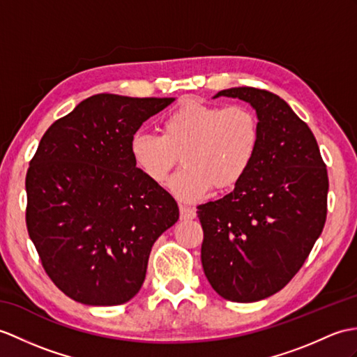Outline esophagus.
Wrapping results in <instances>:
<instances>
[{"instance_id": "esophagus-1", "label": "esophagus", "mask_w": 357, "mask_h": 357, "mask_svg": "<svg viewBox=\"0 0 357 357\" xmlns=\"http://www.w3.org/2000/svg\"><path fill=\"white\" fill-rule=\"evenodd\" d=\"M179 214L182 220H192L196 218V210L185 205H179Z\"/></svg>"}]
</instances>
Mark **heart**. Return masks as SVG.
<instances>
[{"instance_id":"1","label":"heart","mask_w":357,"mask_h":357,"mask_svg":"<svg viewBox=\"0 0 357 357\" xmlns=\"http://www.w3.org/2000/svg\"><path fill=\"white\" fill-rule=\"evenodd\" d=\"M260 135V121L251 107L190 100L165 115L161 135H132L129 152L138 172L155 185L167 182L181 156L184 169L170 181V190L181 201L196 202L211 187L227 190L246 175Z\"/></svg>"}]
</instances>
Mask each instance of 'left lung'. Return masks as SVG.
<instances>
[{"label": "left lung", "mask_w": 357, "mask_h": 357, "mask_svg": "<svg viewBox=\"0 0 357 357\" xmlns=\"http://www.w3.org/2000/svg\"><path fill=\"white\" fill-rule=\"evenodd\" d=\"M220 96L250 103L261 135L233 192L197 206L201 260L222 298L254 303L281 291L309 257L327 218L328 176L317 138L283 98L252 86Z\"/></svg>", "instance_id": "left-lung-1"}]
</instances>
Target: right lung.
I'll return each mask as SVG.
<instances>
[{"instance_id":"obj_1","label":"right lung","mask_w":357,"mask_h":357,"mask_svg":"<svg viewBox=\"0 0 357 357\" xmlns=\"http://www.w3.org/2000/svg\"><path fill=\"white\" fill-rule=\"evenodd\" d=\"M173 100L96 94L40 138L26 176V223L47 275L71 300L134 298L156 238L179 219L175 199L129 152L141 124Z\"/></svg>"}]
</instances>
